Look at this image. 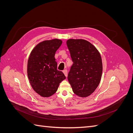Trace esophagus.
Listing matches in <instances>:
<instances>
[{"label":"esophagus","mask_w":133,"mask_h":133,"mask_svg":"<svg viewBox=\"0 0 133 133\" xmlns=\"http://www.w3.org/2000/svg\"><path fill=\"white\" fill-rule=\"evenodd\" d=\"M63 73L64 74V75H65V76H67V75H68V70H67V69H64L63 71Z\"/></svg>","instance_id":"obj_1"}]
</instances>
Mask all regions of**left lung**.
Returning a JSON list of instances; mask_svg holds the SVG:
<instances>
[{"mask_svg":"<svg viewBox=\"0 0 133 133\" xmlns=\"http://www.w3.org/2000/svg\"><path fill=\"white\" fill-rule=\"evenodd\" d=\"M73 62L68 79L74 93L80 97L90 95L100 83L103 71L100 54L97 49L84 39L66 41Z\"/></svg>","mask_w":133,"mask_h":133,"instance_id":"8db88e82","label":"left lung"}]
</instances>
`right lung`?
<instances>
[{
    "label": "right lung",
    "mask_w": 133,
    "mask_h": 133,
    "mask_svg": "<svg viewBox=\"0 0 133 133\" xmlns=\"http://www.w3.org/2000/svg\"><path fill=\"white\" fill-rule=\"evenodd\" d=\"M58 39L44 41L31 51L28 61L27 74L33 90L43 97H49L57 91L66 77L57 69L55 52L62 45Z\"/></svg>",
    "instance_id": "1"
}]
</instances>
